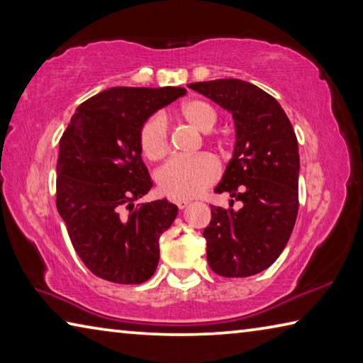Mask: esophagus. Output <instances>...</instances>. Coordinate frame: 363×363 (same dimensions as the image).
Here are the masks:
<instances>
[{
  "label": "esophagus",
  "mask_w": 363,
  "mask_h": 363,
  "mask_svg": "<svg viewBox=\"0 0 363 363\" xmlns=\"http://www.w3.org/2000/svg\"><path fill=\"white\" fill-rule=\"evenodd\" d=\"M176 205H177V208H179V210H186V208L190 205V201L189 200H177Z\"/></svg>",
  "instance_id": "1"
}]
</instances>
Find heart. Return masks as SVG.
I'll use <instances>...</instances> for the list:
<instances>
[{
	"mask_svg": "<svg viewBox=\"0 0 363 363\" xmlns=\"http://www.w3.org/2000/svg\"><path fill=\"white\" fill-rule=\"evenodd\" d=\"M181 116L201 133H210L218 123V112L210 102L194 99L181 107ZM139 145L144 157L157 162L169 149L168 121L164 113H153L139 131ZM219 164L210 155L176 157L157 173V184L164 195L176 200H190L216 182Z\"/></svg>",
	"mask_w": 363,
	"mask_h": 363,
	"instance_id": "b5f03b06",
	"label": "heart"
}]
</instances>
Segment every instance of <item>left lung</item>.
<instances>
[{"mask_svg": "<svg viewBox=\"0 0 363 363\" xmlns=\"http://www.w3.org/2000/svg\"><path fill=\"white\" fill-rule=\"evenodd\" d=\"M189 88L230 112L235 125L232 158L214 192H227L242 208L211 206L203 230L208 264L223 277H250L272 266L296 223V134L280 104L243 79L199 82Z\"/></svg>", "mask_w": 363, "mask_h": 363, "instance_id": "1", "label": "left lung"}]
</instances>
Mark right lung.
Returning <instances> with one entry per match:
<instances>
[{
  "label": "right lung",
  "mask_w": 363,
  "mask_h": 363,
  "mask_svg": "<svg viewBox=\"0 0 363 363\" xmlns=\"http://www.w3.org/2000/svg\"><path fill=\"white\" fill-rule=\"evenodd\" d=\"M184 88L116 86L83 102L64 131L57 158V211L73 248L97 277L143 284L155 274L162 233L177 216L164 200L134 206L152 187L139 131Z\"/></svg>",
  "instance_id": "1"
}]
</instances>
